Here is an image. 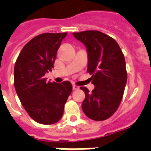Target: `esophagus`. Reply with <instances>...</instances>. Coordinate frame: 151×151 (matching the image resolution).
<instances>
[{"mask_svg": "<svg viewBox=\"0 0 151 151\" xmlns=\"http://www.w3.org/2000/svg\"><path fill=\"white\" fill-rule=\"evenodd\" d=\"M73 90H78V89H79V87H78V85H73Z\"/></svg>", "mask_w": 151, "mask_h": 151, "instance_id": "obj_1", "label": "esophagus"}]
</instances>
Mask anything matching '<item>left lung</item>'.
<instances>
[{
	"label": "left lung",
	"mask_w": 151,
	"mask_h": 151,
	"mask_svg": "<svg viewBox=\"0 0 151 151\" xmlns=\"http://www.w3.org/2000/svg\"><path fill=\"white\" fill-rule=\"evenodd\" d=\"M87 48L88 70L92 75L95 88L85 93L82 103L85 114L94 121H103L111 117L122 102L127 82L124 54L114 39L98 30L73 33Z\"/></svg>",
	"instance_id": "1"
}]
</instances>
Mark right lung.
Returning <instances> with one entry per match:
<instances>
[{
    "label": "right lung",
    "instance_id": "add662e5",
    "mask_svg": "<svg viewBox=\"0 0 151 151\" xmlns=\"http://www.w3.org/2000/svg\"><path fill=\"white\" fill-rule=\"evenodd\" d=\"M67 33L39 34L23 47L14 69V85L19 99L29 117L37 123L52 124L63 114L64 105L72 92L68 81H46L57 51Z\"/></svg>",
    "mask_w": 151,
    "mask_h": 151
}]
</instances>
